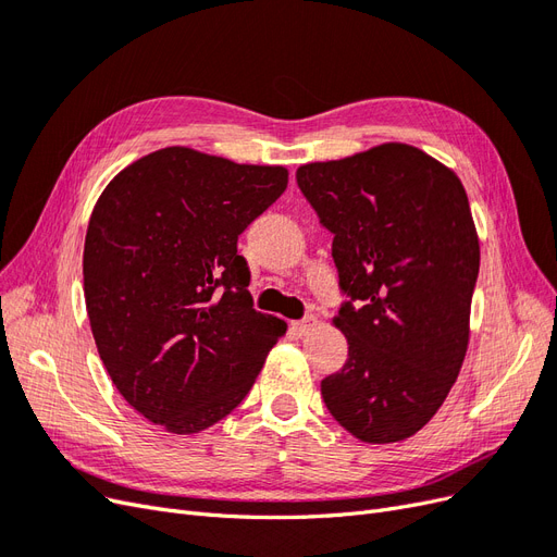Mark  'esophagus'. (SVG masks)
<instances>
[{"instance_id":"obj_1","label":"esophagus","mask_w":557,"mask_h":557,"mask_svg":"<svg viewBox=\"0 0 557 557\" xmlns=\"http://www.w3.org/2000/svg\"><path fill=\"white\" fill-rule=\"evenodd\" d=\"M315 325H318L315 315H305L301 320H295V323H293V332L299 334V336H305V334H309Z\"/></svg>"}]
</instances>
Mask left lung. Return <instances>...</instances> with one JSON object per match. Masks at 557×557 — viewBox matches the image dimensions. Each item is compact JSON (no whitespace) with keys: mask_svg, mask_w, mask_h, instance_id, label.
<instances>
[{"mask_svg":"<svg viewBox=\"0 0 557 557\" xmlns=\"http://www.w3.org/2000/svg\"><path fill=\"white\" fill-rule=\"evenodd\" d=\"M346 295V364L320 383L336 423L401 442L440 411L469 342L479 237L460 178L407 144L297 170Z\"/></svg>","mask_w":557,"mask_h":557,"instance_id":"obj_1","label":"left lung"}]
</instances>
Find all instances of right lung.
Instances as JSON below:
<instances>
[{
	"label": "right lung",
	"mask_w": 557,
	"mask_h": 557,
	"mask_svg": "<svg viewBox=\"0 0 557 557\" xmlns=\"http://www.w3.org/2000/svg\"><path fill=\"white\" fill-rule=\"evenodd\" d=\"M288 188L283 166L172 146L117 174L83 250L95 344L113 385L174 434L215 425L285 332L252 309L239 234Z\"/></svg>",
	"instance_id": "add662e5"
}]
</instances>
